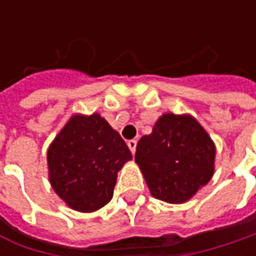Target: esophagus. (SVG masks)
<instances>
[{
  "label": "esophagus",
  "mask_w": 256,
  "mask_h": 256,
  "mask_svg": "<svg viewBox=\"0 0 256 256\" xmlns=\"http://www.w3.org/2000/svg\"><path fill=\"white\" fill-rule=\"evenodd\" d=\"M126 144H128L130 151H131L132 154H135V150H136V141H135V140H130Z\"/></svg>",
  "instance_id": "esophagus-1"
}]
</instances>
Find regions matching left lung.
I'll return each mask as SVG.
<instances>
[{
	"mask_svg": "<svg viewBox=\"0 0 256 256\" xmlns=\"http://www.w3.org/2000/svg\"><path fill=\"white\" fill-rule=\"evenodd\" d=\"M215 146L190 115L165 114L136 145L140 165L155 198L171 204L188 201L214 174Z\"/></svg>",
	"mask_w": 256,
	"mask_h": 256,
	"instance_id": "1",
	"label": "left lung"
}]
</instances>
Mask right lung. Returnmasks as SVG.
<instances>
[{
  "label": "right lung",
  "mask_w": 256,
  "mask_h": 256,
  "mask_svg": "<svg viewBox=\"0 0 256 256\" xmlns=\"http://www.w3.org/2000/svg\"><path fill=\"white\" fill-rule=\"evenodd\" d=\"M131 151L98 114L75 115L48 150L50 182L72 210L92 212L111 201L116 174Z\"/></svg>",
  "instance_id": "1"
}]
</instances>
